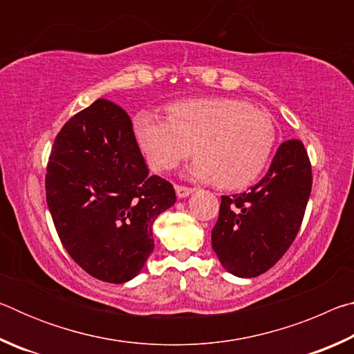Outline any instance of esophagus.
Here are the masks:
<instances>
[{
  "instance_id": "34e87169",
  "label": "esophagus",
  "mask_w": 354,
  "mask_h": 354,
  "mask_svg": "<svg viewBox=\"0 0 354 354\" xmlns=\"http://www.w3.org/2000/svg\"><path fill=\"white\" fill-rule=\"evenodd\" d=\"M176 195L179 196V198H185V196H189L192 192H194L195 189H192V187H187V185H176Z\"/></svg>"
}]
</instances>
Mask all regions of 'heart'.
I'll use <instances>...</instances> for the list:
<instances>
[{
  "label": "heart",
  "mask_w": 354,
  "mask_h": 354,
  "mask_svg": "<svg viewBox=\"0 0 354 354\" xmlns=\"http://www.w3.org/2000/svg\"><path fill=\"white\" fill-rule=\"evenodd\" d=\"M169 117L140 111L133 129L148 164L169 171L194 153L190 175L241 189L254 181L272 158L277 133L266 113L236 98L176 101Z\"/></svg>",
  "instance_id": "b5f03b06"
}]
</instances>
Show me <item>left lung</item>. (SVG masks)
<instances>
[{
  "mask_svg": "<svg viewBox=\"0 0 354 354\" xmlns=\"http://www.w3.org/2000/svg\"><path fill=\"white\" fill-rule=\"evenodd\" d=\"M310 189L313 169L303 142H283L267 175L251 190L221 196L212 230L221 266L241 278L270 270L295 241Z\"/></svg>",
  "mask_w": 354,
  "mask_h": 354,
  "instance_id": "obj_1",
  "label": "left lung"
}]
</instances>
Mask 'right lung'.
Wrapping results in <instances>:
<instances>
[{
  "label": "right lung",
  "instance_id": "1",
  "mask_svg": "<svg viewBox=\"0 0 354 354\" xmlns=\"http://www.w3.org/2000/svg\"><path fill=\"white\" fill-rule=\"evenodd\" d=\"M45 190L71 259L113 284L139 274L154 248L156 217L176 201L167 179L149 175L127 111L107 100L77 112L59 131Z\"/></svg>",
  "mask_w": 354,
  "mask_h": 354
}]
</instances>
